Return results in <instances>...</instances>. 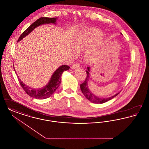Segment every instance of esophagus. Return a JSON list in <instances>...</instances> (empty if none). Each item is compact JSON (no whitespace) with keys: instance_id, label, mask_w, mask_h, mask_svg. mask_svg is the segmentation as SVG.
<instances>
[{"instance_id":"1","label":"esophagus","mask_w":149,"mask_h":149,"mask_svg":"<svg viewBox=\"0 0 149 149\" xmlns=\"http://www.w3.org/2000/svg\"><path fill=\"white\" fill-rule=\"evenodd\" d=\"M80 67V64H78V63H76V64H74V65H72L71 66V68L72 69H76V68H78Z\"/></svg>"}]
</instances>
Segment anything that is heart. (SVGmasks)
I'll return each mask as SVG.
<instances>
[{"label": "heart", "instance_id": "obj_1", "mask_svg": "<svg viewBox=\"0 0 149 149\" xmlns=\"http://www.w3.org/2000/svg\"><path fill=\"white\" fill-rule=\"evenodd\" d=\"M103 35L99 29L91 28L86 29L74 37V47L77 51L84 50L89 47L85 51L84 58L87 62L92 63L96 59L97 55L93 45L102 38Z\"/></svg>", "mask_w": 149, "mask_h": 149}]
</instances>
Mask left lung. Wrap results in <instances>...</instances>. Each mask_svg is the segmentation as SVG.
<instances>
[{"instance_id": "1", "label": "left lung", "mask_w": 149, "mask_h": 149, "mask_svg": "<svg viewBox=\"0 0 149 149\" xmlns=\"http://www.w3.org/2000/svg\"><path fill=\"white\" fill-rule=\"evenodd\" d=\"M122 34V33H121ZM88 70H86V77L85 78V81L80 84V89L81 91L83 93V94L84 95L85 98L89 101L92 102L96 104H102L104 103L105 102H108V100L111 99H113L115 97H116L120 93H118L114 95L113 96H111L110 97H107V98H103V97H100L94 94H93L89 89L88 87V81L89 80V77H90V68L88 67L87 68Z\"/></svg>"}]
</instances>
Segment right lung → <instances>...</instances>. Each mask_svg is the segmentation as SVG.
Here are the masks:
<instances>
[{
    "label": "right lung",
    "instance_id": "obj_1",
    "mask_svg": "<svg viewBox=\"0 0 149 149\" xmlns=\"http://www.w3.org/2000/svg\"><path fill=\"white\" fill-rule=\"evenodd\" d=\"M57 19V18H48V17H41L36 21L33 23L29 28L26 29L22 33L18 38V42L20 41L23 38H24L26 36L28 35L34 29L44 24H49V23H54L56 24V21ZM70 68L69 66L66 65H62L60 66L56 70L52 75L51 76L49 82L48 84L44 87L39 88V89H35L31 88L29 86L26 85L24 83H23L21 79L18 77L19 82L21 85L22 88L30 97L34 98L36 99H43L51 97L54 92L56 91L58 87L61 83V75L64 71L69 70ZM14 71L15 69L14 68ZM16 72V71H15Z\"/></svg>",
    "mask_w": 149,
    "mask_h": 149
}]
</instances>
